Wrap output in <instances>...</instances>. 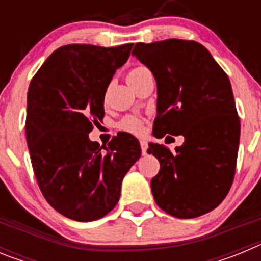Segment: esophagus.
<instances>
[{"label":"esophagus","instance_id":"34e87169","mask_svg":"<svg viewBox=\"0 0 261 261\" xmlns=\"http://www.w3.org/2000/svg\"><path fill=\"white\" fill-rule=\"evenodd\" d=\"M140 145H141V150H142V154H146L147 153V142L145 141V140H141L140 141Z\"/></svg>","mask_w":261,"mask_h":261}]
</instances>
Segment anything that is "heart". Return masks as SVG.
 <instances>
[{"instance_id": "obj_1", "label": "heart", "mask_w": 261, "mask_h": 261, "mask_svg": "<svg viewBox=\"0 0 261 261\" xmlns=\"http://www.w3.org/2000/svg\"><path fill=\"white\" fill-rule=\"evenodd\" d=\"M141 69L144 68H135L132 69V70L129 71V74H135V73H137V71H140ZM120 128L124 129V130H126V132H130V133H141L142 132V128H144V125H142V121L138 117L136 116H128L125 117V119L121 120V123H120Z\"/></svg>"}]
</instances>
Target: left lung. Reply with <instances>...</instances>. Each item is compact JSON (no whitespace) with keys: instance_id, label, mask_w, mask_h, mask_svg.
<instances>
[{"instance_id":"1","label":"left lung","mask_w":261,"mask_h":261,"mask_svg":"<svg viewBox=\"0 0 261 261\" xmlns=\"http://www.w3.org/2000/svg\"><path fill=\"white\" fill-rule=\"evenodd\" d=\"M132 55L155 78L154 136H184L175 151L149 144L161 163L150 183L154 200L176 218L208 213L229 193L237 166L241 123L229 77L193 40L137 43Z\"/></svg>"}]
</instances>
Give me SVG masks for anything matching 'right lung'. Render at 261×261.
<instances>
[{"instance_id":"add662e5","label":"right lung","mask_w":261,"mask_h":261,"mask_svg":"<svg viewBox=\"0 0 261 261\" xmlns=\"http://www.w3.org/2000/svg\"><path fill=\"white\" fill-rule=\"evenodd\" d=\"M133 44L57 48L27 93L26 137L36 180L48 204L80 222L105 217L120 199L121 183L141 156L135 136L120 133L100 146L89 133L105 116V95Z\"/></svg>"}]
</instances>
